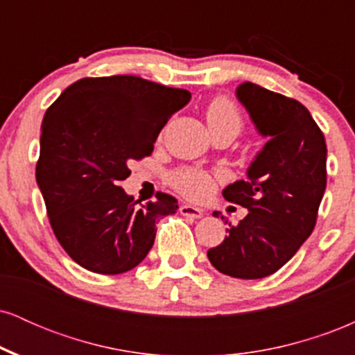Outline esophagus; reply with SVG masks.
Returning a JSON list of instances; mask_svg holds the SVG:
<instances>
[{"instance_id": "34e87169", "label": "esophagus", "mask_w": 355, "mask_h": 355, "mask_svg": "<svg viewBox=\"0 0 355 355\" xmlns=\"http://www.w3.org/2000/svg\"><path fill=\"white\" fill-rule=\"evenodd\" d=\"M180 214L185 215V217H189V218H200L203 215V210L197 209V207H191V205H187V203H183V205L180 207Z\"/></svg>"}]
</instances>
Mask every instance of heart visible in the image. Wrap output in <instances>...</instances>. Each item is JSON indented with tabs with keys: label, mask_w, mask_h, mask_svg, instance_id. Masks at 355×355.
Returning a JSON list of instances; mask_svg holds the SVG:
<instances>
[{
	"label": "heart",
	"mask_w": 355,
	"mask_h": 355,
	"mask_svg": "<svg viewBox=\"0 0 355 355\" xmlns=\"http://www.w3.org/2000/svg\"><path fill=\"white\" fill-rule=\"evenodd\" d=\"M205 118L211 133L227 132L237 137L242 132V112L230 96L220 95L210 100L205 108ZM170 183L190 200H205L214 193L217 175L200 168H180L170 175Z\"/></svg>",
	"instance_id": "b5f03b06"
}]
</instances>
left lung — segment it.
Returning <instances> with one entry per match:
<instances>
[{
	"label": "left lung",
	"mask_w": 355,
	"mask_h": 355,
	"mask_svg": "<svg viewBox=\"0 0 355 355\" xmlns=\"http://www.w3.org/2000/svg\"><path fill=\"white\" fill-rule=\"evenodd\" d=\"M237 96L268 141L247 180L223 190L247 217L229 225V235L207 255L218 272L248 280L275 274L312 234L327 183V145L300 101L248 81Z\"/></svg>",
	"instance_id": "obj_1"
}]
</instances>
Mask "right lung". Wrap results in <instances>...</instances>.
Wrapping results in <instances>:
<instances>
[{"label": "right lung", "mask_w": 355, "mask_h": 355, "mask_svg": "<svg viewBox=\"0 0 355 355\" xmlns=\"http://www.w3.org/2000/svg\"><path fill=\"white\" fill-rule=\"evenodd\" d=\"M190 98L187 89L115 75L75 81L46 110L36 182L53 234L78 266L103 275L132 270L153 245L155 222L178 210L164 191L137 207L120 183Z\"/></svg>", "instance_id": "right-lung-1"}]
</instances>
